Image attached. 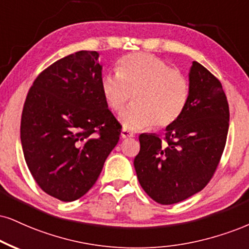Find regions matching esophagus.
Returning a JSON list of instances; mask_svg holds the SVG:
<instances>
[{
  "mask_svg": "<svg viewBox=\"0 0 249 249\" xmlns=\"http://www.w3.org/2000/svg\"><path fill=\"white\" fill-rule=\"evenodd\" d=\"M121 137L122 139H131V137H134V134L127 129H122Z\"/></svg>",
  "mask_w": 249,
  "mask_h": 249,
  "instance_id": "obj_1",
  "label": "esophagus"
}]
</instances>
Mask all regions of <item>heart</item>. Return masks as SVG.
<instances>
[{"label":"heart","instance_id":"1","mask_svg":"<svg viewBox=\"0 0 249 249\" xmlns=\"http://www.w3.org/2000/svg\"><path fill=\"white\" fill-rule=\"evenodd\" d=\"M116 75L106 73L100 87L107 105L121 113L133 96L134 105L121 116L125 129L166 128L185 112L189 83L179 70L145 53L128 54L119 60Z\"/></svg>","mask_w":249,"mask_h":249}]
</instances>
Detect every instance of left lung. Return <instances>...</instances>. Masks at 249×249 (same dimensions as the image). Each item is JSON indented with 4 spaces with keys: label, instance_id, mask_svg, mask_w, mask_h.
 Segmentation results:
<instances>
[{
    "label": "left lung",
    "instance_id": "8db88e82",
    "mask_svg": "<svg viewBox=\"0 0 249 249\" xmlns=\"http://www.w3.org/2000/svg\"><path fill=\"white\" fill-rule=\"evenodd\" d=\"M230 110L219 79L198 62L189 71V99L165 139L141 134L134 166L144 192L174 204L201 192L218 167L229 131Z\"/></svg>",
    "mask_w": 249,
    "mask_h": 249
}]
</instances>
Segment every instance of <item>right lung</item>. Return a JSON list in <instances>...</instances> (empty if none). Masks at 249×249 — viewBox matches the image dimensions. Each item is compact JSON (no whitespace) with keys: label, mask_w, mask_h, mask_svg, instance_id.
<instances>
[{"label":"right lung","mask_w":249,"mask_h":249,"mask_svg":"<svg viewBox=\"0 0 249 249\" xmlns=\"http://www.w3.org/2000/svg\"><path fill=\"white\" fill-rule=\"evenodd\" d=\"M98 57L81 51L51 64L35 79L21 113L27 167L40 188L63 202L91 189L121 134L101 92Z\"/></svg>","instance_id":"1"}]
</instances>
